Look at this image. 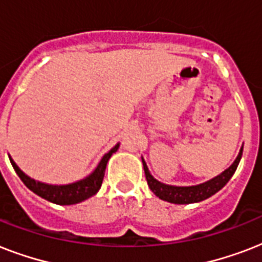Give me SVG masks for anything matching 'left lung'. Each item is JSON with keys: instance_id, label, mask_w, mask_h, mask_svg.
I'll list each match as a JSON object with an SVG mask.
<instances>
[{"instance_id": "left-lung-1", "label": "left lung", "mask_w": 262, "mask_h": 262, "mask_svg": "<svg viewBox=\"0 0 262 262\" xmlns=\"http://www.w3.org/2000/svg\"><path fill=\"white\" fill-rule=\"evenodd\" d=\"M242 151H244V147L241 148L239 155L235 159V162L226 171H223L220 175L215 177V178H212L208 182L197 185V186H171V185H164V183L156 181L149 174L147 164H145V162L143 159L144 172H145V178H147L149 189L160 200H164V201H168V203L172 204L200 203V201H203V200L208 199V197H211L215 193H217L231 179V177L235 172L236 167H238V164H239L241 158H242Z\"/></svg>"}]
</instances>
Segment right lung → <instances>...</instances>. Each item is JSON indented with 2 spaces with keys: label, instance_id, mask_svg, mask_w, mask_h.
<instances>
[{
  "label": "right lung",
  "instance_id": "right-lung-1",
  "mask_svg": "<svg viewBox=\"0 0 262 262\" xmlns=\"http://www.w3.org/2000/svg\"><path fill=\"white\" fill-rule=\"evenodd\" d=\"M119 144H117L110 152H107L106 155L103 156V159L100 160V163L98 164V167L95 168V171L91 175H88L87 178L77 181L75 183H69V185H47V183L36 182L35 179H31L30 177H27L20 168L16 166L13 160L10 159V163L13 166L16 174L20 177L23 183L26 185L30 190H32L35 194L40 195L42 199L50 201V203L58 204V205H72V204L81 203L84 200L90 199L91 195L96 194V191L100 189L103 182V177H104V171H106L107 162L110 159V156L117 152Z\"/></svg>",
  "mask_w": 262,
  "mask_h": 262
}]
</instances>
